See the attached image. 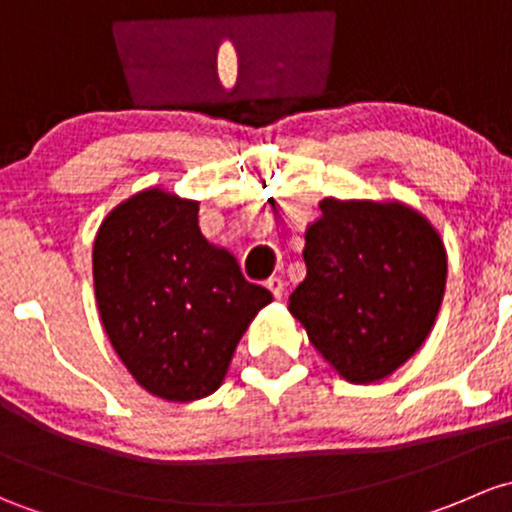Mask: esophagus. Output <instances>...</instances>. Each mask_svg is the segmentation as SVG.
Returning a JSON list of instances; mask_svg holds the SVG:
<instances>
[{
    "instance_id": "obj_1",
    "label": "esophagus",
    "mask_w": 512,
    "mask_h": 512,
    "mask_svg": "<svg viewBox=\"0 0 512 512\" xmlns=\"http://www.w3.org/2000/svg\"><path fill=\"white\" fill-rule=\"evenodd\" d=\"M266 288L273 293V298H278V300H281L283 293H286V283H283V278H278V276L268 278Z\"/></svg>"
}]
</instances>
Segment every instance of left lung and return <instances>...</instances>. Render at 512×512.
I'll use <instances>...</instances> for the list:
<instances>
[{
    "label": "left lung",
    "instance_id": "left-lung-1",
    "mask_svg": "<svg viewBox=\"0 0 512 512\" xmlns=\"http://www.w3.org/2000/svg\"><path fill=\"white\" fill-rule=\"evenodd\" d=\"M305 231V281L288 310L352 384L389 377L424 345L446 288L439 231L402 202L335 199Z\"/></svg>",
    "mask_w": 512,
    "mask_h": 512
}]
</instances>
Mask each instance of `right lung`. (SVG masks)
Listing matches in <instances>:
<instances>
[{"label":"right lung","mask_w":512,"mask_h":512,"mask_svg":"<svg viewBox=\"0 0 512 512\" xmlns=\"http://www.w3.org/2000/svg\"><path fill=\"white\" fill-rule=\"evenodd\" d=\"M199 202L160 187L120 202L93 244V286L110 345L167 402L217 392L241 335L273 295L199 231Z\"/></svg>","instance_id":"obj_1"}]
</instances>
